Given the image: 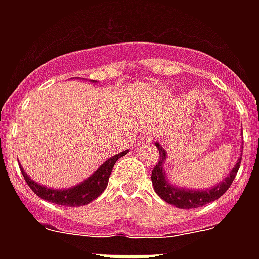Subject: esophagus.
<instances>
[{
    "label": "esophagus",
    "instance_id": "obj_1",
    "mask_svg": "<svg viewBox=\"0 0 259 259\" xmlns=\"http://www.w3.org/2000/svg\"><path fill=\"white\" fill-rule=\"evenodd\" d=\"M138 140H140V144H149L152 141V133L150 132H144Z\"/></svg>",
    "mask_w": 259,
    "mask_h": 259
}]
</instances>
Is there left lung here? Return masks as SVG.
<instances>
[{
	"instance_id": "left-lung-1",
	"label": "left lung",
	"mask_w": 259,
	"mask_h": 259,
	"mask_svg": "<svg viewBox=\"0 0 259 259\" xmlns=\"http://www.w3.org/2000/svg\"><path fill=\"white\" fill-rule=\"evenodd\" d=\"M156 146H157L158 152H160V158H158L157 164L152 170V183H153L154 191L162 200H165L169 204H173L177 208H197V207L208 204L211 201H215L217 199H219L230 188V185L233 184L238 169H239V165H241V158H239L235 166L233 168V170L230 172L229 176L226 177L221 184L215 185L213 188L207 189V191H189V189L177 188V187L170 185L165 179V172H164V168H162L166 157L165 150L162 149L157 142H156Z\"/></svg>"
}]
</instances>
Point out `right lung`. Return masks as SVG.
<instances>
[{
    "label": "right lung",
    "instance_id": "right-lung-1",
    "mask_svg": "<svg viewBox=\"0 0 259 259\" xmlns=\"http://www.w3.org/2000/svg\"><path fill=\"white\" fill-rule=\"evenodd\" d=\"M126 153H129V150H125V152H122V153L109 158L105 164H102L101 168L94 173L93 176H90L86 181H83L82 184L76 185V187L70 189L46 188V187L34 183L33 180H30V177L24 172L21 166H20V169H21L22 176H24V180L26 181V184L29 185V188L38 197L59 205L79 207V205H86L93 200H95L105 191L106 187H107V183H109V177L111 175L114 164L119 158L123 157Z\"/></svg>",
    "mask_w": 259,
    "mask_h": 259
}]
</instances>
